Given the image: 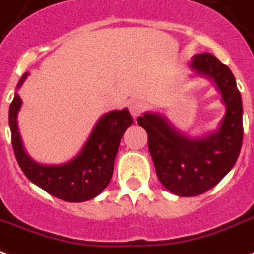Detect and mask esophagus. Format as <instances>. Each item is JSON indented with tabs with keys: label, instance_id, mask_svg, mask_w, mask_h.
<instances>
[{
	"label": "esophagus",
	"instance_id": "esophagus-1",
	"mask_svg": "<svg viewBox=\"0 0 254 254\" xmlns=\"http://www.w3.org/2000/svg\"><path fill=\"white\" fill-rule=\"evenodd\" d=\"M145 108V103L142 102L141 99H132L130 102H129V110L132 113L133 117H137V116H140L141 112Z\"/></svg>",
	"mask_w": 254,
	"mask_h": 254
}]
</instances>
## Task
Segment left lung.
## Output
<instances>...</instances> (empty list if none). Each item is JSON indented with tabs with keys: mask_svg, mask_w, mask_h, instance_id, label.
<instances>
[{
	"mask_svg": "<svg viewBox=\"0 0 254 254\" xmlns=\"http://www.w3.org/2000/svg\"><path fill=\"white\" fill-rule=\"evenodd\" d=\"M191 68L213 80L222 95L226 113L215 132L189 137L159 113H144L137 118L148 134L157 178L179 196H196L217 186L236 164L244 134L241 94L230 68L208 52L195 55Z\"/></svg>",
	"mask_w": 254,
	"mask_h": 254,
	"instance_id": "obj_1",
	"label": "left lung"
}]
</instances>
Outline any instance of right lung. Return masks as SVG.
Here are the masks:
<instances>
[{"label": "right lung", "mask_w": 254, "mask_h": 254, "mask_svg": "<svg viewBox=\"0 0 254 254\" xmlns=\"http://www.w3.org/2000/svg\"><path fill=\"white\" fill-rule=\"evenodd\" d=\"M28 75L25 72L20 78L17 89L21 87ZM21 103L20 95L14 93L9 108V127L17 163L28 179L48 194L65 202H84L101 194L112 179L122 136L133 124L129 110H113L103 114L82 151L72 160L59 165H44L33 160L22 145L17 125V114Z\"/></svg>", "instance_id": "add662e5"}]
</instances>
